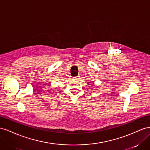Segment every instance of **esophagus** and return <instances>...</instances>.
<instances>
[{"mask_svg":"<svg viewBox=\"0 0 150 150\" xmlns=\"http://www.w3.org/2000/svg\"><path fill=\"white\" fill-rule=\"evenodd\" d=\"M73 79H74V80H78L79 79V76H75V77H74Z\"/></svg>","mask_w":150,"mask_h":150,"instance_id":"34e87169","label":"esophagus"}]
</instances>
